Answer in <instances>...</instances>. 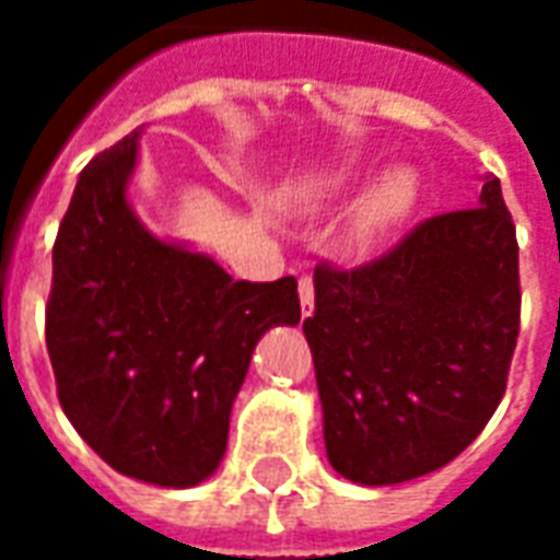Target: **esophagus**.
I'll use <instances>...</instances> for the list:
<instances>
[{
    "mask_svg": "<svg viewBox=\"0 0 560 560\" xmlns=\"http://www.w3.org/2000/svg\"><path fill=\"white\" fill-rule=\"evenodd\" d=\"M296 291H300V315L312 317V312H315V281L303 276Z\"/></svg>",
    "mask_w": 560,
    "mask_h": 560,
    "instance_id": "1",
    "label": "esophagus"
}]
</instances>
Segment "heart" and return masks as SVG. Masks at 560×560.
<instances>
[{"instance_id":"1","label":"heart","mask_w":560,"mask_h":560,"mask_svg":"<svg viewBox=\"0 0 560 560\" xmlns=\"http://www.w3.org/2000/svg\"><path fill=\"white\" fill-rule=\"evenodd\" d=\"M360 185V167H339L324 183L308 185L305 191L291 197V209L300 215H320ZM420 203V173L411 164H396L369 185L357 200L351 219L341 231V245L353 257L377 252L393 233L399 231Z\"/></svg>"}]
</instances>
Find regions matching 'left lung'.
<instances>
[{
  "mask_svg": "<svg viewBox=\"0 0 560 560\" xmlns=\"http://www.w3.org/2000/svg\"><path fill=\"white\" fill-rule=\"evenodd\" d=\"M518 245L501 183L477 207L422 221L360 269H315V360L324 444L360 486L444 468L504 396L518 339Z\"/></svg>",
  "mask_w": 560,
  "mask_h": 560,
  "instance_id": "1",
  "label": "left lung"
}]
</instances>
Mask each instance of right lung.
I'll return each instance as SVG.
<instances>
[{"instance_id": "1", "label": "right lung", "mask_w": 560, "mask_h": 560, "mask_svg": "<svg viewBox=\"0 0 560 560\" xmlns=\"http://www.w3.org/2000/svg\"><path fill=\"white\" fill-rule=\"evenodd\" d=\"M140 135L83 167L54 245L47 353L62 411L119 474L191 489L228 450L260 336L300 324L296 279L233 281L138 219Z\"/></svg>"}]
</instances>
